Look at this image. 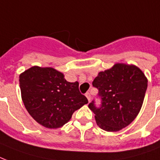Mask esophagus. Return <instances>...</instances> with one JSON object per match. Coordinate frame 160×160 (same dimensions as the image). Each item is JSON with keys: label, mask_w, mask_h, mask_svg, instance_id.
I'll return each mask as SVG.
<instances>
[{"label": "esophagus", "mask_w": 160, "mask_h": 160, "mask_svg": "<svg viewBox=\"0 0 160 160\" xmlns=\"http://www.w3.org/2000/svg\"><path fill=\"white\" fill-rule=\"evenodd\" d=\"M86 97L87 98H88V100L90 102V100H91V94H90V92H87Z\"/></svg>", "instance_id": "esophagus-1"}]
</instances>
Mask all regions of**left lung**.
I'll return each mask as SVG.
<instances>
[{"label": "left lung", "mask_w": 160, "mask_h": 160, "mask_svg": "<svg viewBox=\"0 0 160 160\" xmlns=\"http://www.w3.org/2000/svg\"><path fill=\"white\" fill-rule=\"evenodd\" d=\"M92 86L98 90L99 105L92 100L88 108L94 112L97 124L103 130L116 132L130 124L143 104L148 80L133 65L117 63L100 72Z\"/></svg>", "instance_id": "8db88e82"}]
</instances>
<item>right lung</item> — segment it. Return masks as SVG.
Wrapping results in <instances>:
<instances>
[{
  "label": "right lung",
  "mask_w": 160,
  "mask_h": 160,
  "mask_svg": "<svg viewBox=\"0 0 160 160\" xmlns=\"http://www.w3.org/2000/svg\"><path fill=\"white\" fill-rule=\"evenodd\" d=\"M22 98L27 112L48 128H58L88 101L80 92L78 82H69L52 68L32 67L19 77Z\"/></svg>",
  "instance_id": "add662e5"
}]
</instances>
